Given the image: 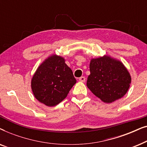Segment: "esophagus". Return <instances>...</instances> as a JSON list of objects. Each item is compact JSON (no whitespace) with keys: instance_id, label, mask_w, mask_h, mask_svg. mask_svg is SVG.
Masks as SVG:
<instances>
[{"instance_id":"esophagus-1","label":"esophagus","mask_w":147,"mask_h":147,"mask_svg":"<svg viewBox=\"0 0 147 147\" xmlns=\"http://www.w3.org/2000/svg\"><path fill=\"white\" fill-rule=\"evenodd\" d=\"M79 80L82 82H86V78H85V77H84V76H82V77L80 78Z\"/></svg>"}]
</instances>
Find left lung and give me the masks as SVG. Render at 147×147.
<instances>
[{
	"label": "left lung",
	"mask_w": 147,
	"mask_h": 147,
	"mask_svg": "<svg viewBox=\"0 0 147 147\" xmlns=\"http://www.w3.org/2000/svg\"><path fill=\"white\" fill-rule=\"evenodd\" d=\"M87 86L92 93L105 103L123 97L131 84V76L122 61L110 55L92 58Z\"/></svg>",
	"instance_id": "1"
}]
</instances>
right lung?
<instances>
[{"mask_svg":"<svg viewBox=\"0 0 147 147\" xmlns=\"http://www.w3.org/2000/svg\"><path fill=\"white\" fill-rule=\"evenodd\" d=\"M63 57L52 54L37 67L31 82L35 98L47 106L57 105L76 83L72 70Z\"/></svg>","mask_w":147,"mask_h":147,"instance_id":"obj_1","label":"right lung"}]
</instances>
